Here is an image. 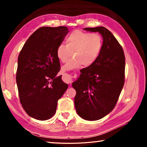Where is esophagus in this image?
Returning a JSON list of instances; mask_svg holds the SVG:
<instances>
[{
  "mask_svg": "<svg viewBox=\"0 0 147 147\" xmlns=\"http://www.w3.org/2000/svg\"><path fill=\"white\" fill-rule=\"evenodd\" d=\"M62 80L65 83H71V77L67 73H64L63 74V78H62Z\"/></svg>",
  "mask_w": 147,
  "mask_h": 147,
  "instance_id": "obj_1",
  "label": "esophagus"
}]
</instances>
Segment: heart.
<instances>
[{
  "mask_svg": "<svg viewBox=\"0 0 147 147\" xmlns=\"http://www.w3.org/2000/svg\"><path fill=\"white\" fill-rule=\"evenodd\" d=\"M67 45L60 44L57 49V56L65 63L72 56H74L63 67L64 71L78 67L82 64L89 66L93 63L102 49L103 39L97 33H89L74 30L66 39Z\"/></svg>",
  "mask_w": 147,
  "mask_h": 147,
  "instance_id": "obj_1",
  "label": "heart"
}]
</instances>
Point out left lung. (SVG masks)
<instances>
[{"mask_svg":"<svg viewBox=\"0 0 147 147\" xmlns=\"http://www.w3.org/2000/svg\"><path fill=\"white\" fill-rule=\"evenodd\" d=\"M84 30L101 34L103 45L96 61L81 69L73 83L76 91L74 105L82 118L96 121L110 113L117 102L124 84L125 56L123 47L105 27Z\"/></svg>","mask_w":147,"mask_h":147,"instance_id":"left-lung-1","label":"left lung"}]
</instances>
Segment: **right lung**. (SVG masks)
I'll list each match as a JSON object with an SVG mask.
<instances>
[{"label": "right lung", "instance_id": "obj_1", "mask_svg": "<svg viewBox=\"0 0 147 147\" xmlns=\"http://www.w3.org/2000/svg\"><path fill=\"white\" fill-rule=\"evenodd\" d=\"M69 32L66 26L41 27L22 48L18 57L16 82L22 106L38 120L51 118L58 100L68 85L58 76L60 63L57 49Z\"/></svg>", "mask_w": 147, "mask_h": 147}]
</instances>
